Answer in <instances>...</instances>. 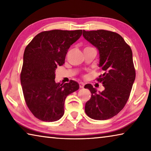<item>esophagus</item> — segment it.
I'll return each instance as SVG.
<instances>
[{"label": "esophagus", "instance_id": "1", "mask_svg": "<svg viewBox=\"0 0 151 151\" xmlns=\"http://www.w3.org/2000/svg\"><path fill=\"white\" fill-rule=\"evenodd\" d=\"M79 86H80V88H84V86H85V83L81 82V83H79Z\"/></svg>", "mask_w": 151, "mask_h": 151}]
</instances>
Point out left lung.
Returning a JSON list of instances; mask_svg holds the SVG:
<instances>
[{
	"label": "left lung",
	"mask_w": 151,
	"mask_h": 151,
	"mask_svg": "<svg viewBox=\"0 0 151 151\" xmlns=\"http://www.w3.org/2000/svg\"><path fill=\"white\" fill-rule=\"evenodd\" d=\"M83 35L99 50V66L103 74L97 81L104 87L97 93L91 84L85 86L92 94L85 104V112L91 119L104 121L116 115L129 98L136 76L132 50L118 33L84 30Z\"/></svg>",
	"instance_id": "obj_1"
}]
</instances>
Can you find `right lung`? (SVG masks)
Masks as SVG:
<instances>
[{
    "mask_svg": "<svg viewBox=\"0 0 151 151\" xmlns=\"http://www.w3.org/2000/svg\"><path fill=\"white\" fill-rule=\"evenodd\" d=\"M82 33V30L43 31L25 48L20 83L28 108L40 121L59 120L66 96L79 88L76 81L56 83L55 78L57 66L65 63L68 48Z\"/></svg>",
    "mask_w": 151,
    "mask_h": 151,
    "instance_id": "1",
    "label": "right lung"
}]
</instances>
